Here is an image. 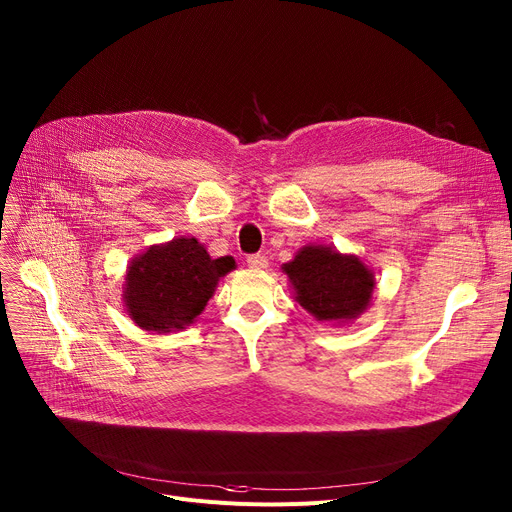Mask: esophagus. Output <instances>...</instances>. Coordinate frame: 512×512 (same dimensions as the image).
<instances>
[{"label":"esophagus","instance_id":"esophagus-1","mask_svg":"<svg viewBox=\"0 0 512 512\" xmlns=\"http://www.w3.org/2000/svg\"><path fill=\"white\" fill-rule=\"evenodd\" d=\"M247 263H249V267H253V270H265L267 267V257L265 255H249L247 257Z\"/></svg>","mask_w":512,"mask_h":512}]
</instances>
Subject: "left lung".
<instances>
[{
    "label": "left lung",
    "mask_w": 512,
    "mask_h": 512,
    "mask_svg": "<svg viewBox=\"0 0 512 512\" xmlns=\"http://www.w3.org/2000/svg\"><path fill=\"white\" fill-rule=\"evenodd\" d=\"M282 270L294 288V299L319 321L346 324L371 303L375 278L357 255L307 245Z\"/></svg>",
    "instance_id": "left-lung-1"
}]
</instances>
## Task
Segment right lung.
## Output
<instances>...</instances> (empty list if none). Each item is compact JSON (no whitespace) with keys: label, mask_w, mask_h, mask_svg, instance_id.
<instances>
[{"label":"right lung","mask_w":512,"mask_h":512,"mask_svg":"<svg viewBox=\"0 0 512 512\" xmlns=\"http://www.w3.org/2000/svg\"><path fill=\"white\" fill-rule=\"evenodd\" d=\"M234 267L228 255L211 259L193 236L153 245L134 257L126 270V313L147 332L182 330L201 315L220 278Z\"/></svg>","instance_id":"right-lung-1"}]
</instances>
